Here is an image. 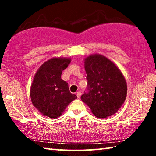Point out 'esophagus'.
<instances>
[{
	"mask_svg": "<svg viewBox=\"0 0 156 156\" xmlns=\"http://www.w3.org/2000/svg\"><path fill=\"white\" fill-rule=\"evenodd\" d=\"M81 95H82V93H81L80 91H78V92H76V96H77L78 99H80V98L81 97Z\"/></svg>",
	"mask_w": 156,
	"mask_h": 156,
	"instance_id": "esophagus-1",
	"label": "esophagus"
}]
</instances>
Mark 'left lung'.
Instances as JSON below:
<instances>
[{"label": "left lung", "instance_id": "obj_1", "mask_svg": "<svg viewBox=\"0 0 156 156\" xmlns=\"http://www.w3.org/2000/svg\"><path fill=\"white\" fill-rule=\"evenodd\" d=\"M84 63L88 91L82 95V101L97 118L116 114L127 96V84L122 72L112 60L99 54L86 57Z\"/></svg>", "mask_w": 156, "mask_h": 156}]
</instances>
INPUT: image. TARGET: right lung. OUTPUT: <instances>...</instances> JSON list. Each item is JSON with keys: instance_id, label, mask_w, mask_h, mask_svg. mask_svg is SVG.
Here are the masks:
<instances>
[{"instance_id": "obj_1", "label": "right lung", "mask_w": 156, "mask_h": 156, "mask_svg": "<svg viewBox=\"0 0 156 156\" xmlns=\"http://www.w3.org/2000/svg\"><path fill=\"white\" fill-rule=\"evenodd\" d=\"M71 62L69 57H52L40 66L30 87L33 106L44 116L57 119L77 99L70 93L68 83L61 79L62 71Z\"/></svg>"}]
</instances>
